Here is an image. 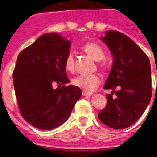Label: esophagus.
<instances>
[{"mask_svg": "<svg viewBox=\"0 0 157 157\" xmlns=\"http://www.w3.org/2000/svg\"><path fill=\"white\" fill-rule=\"evenodd\" d=\"M92 94L91 93H88V92H86V91H82V95L83 96H90Z\"/></svg>", "mask_w": 157, "mask_h": 157, "instance_id": "esophagus-1", "label": "esophagus"}]
</instances>
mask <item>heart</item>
I'll return each mask as SVG.
<instances>
[{
    "mask_svg": "<svg viewBox=\"0 0 157 157\" xmlns=\"http://www.w3.org/2000/svg\"><path fill=\"white\" fill-rule=\"evenodd\" d=\"M81 49L84 52L86 53L94 60L100 61L99 67L101 68H104L106 67L107 63L103 59L105 56L104 50L100 45L94 42H92V41H88L82 45ZM64 67H65V69L67 71H70V72H74L76 70L75 59H74L73 54L71 53L67 54L65 61H64ZM100 76L97 74L80 75L72 80V84L74 86L83 90L84 91H86V92H91V91L94 90L100 85Z\"/></svg>",
    "mask_w": 157,
    "mask_h": 157,
    "instance_id": "b5f03b06",
    "label": "heart"
}]
</instances>
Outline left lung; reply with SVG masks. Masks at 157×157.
Wrapping results in <instances>:
<instances>
[{"label":"left lung","instance_id":"1","mask_svg":"<svg viewBox=\"0 0 157 157\" xmlns=\"http://www.w3.org/2000/svg\"><path fill=\"white\" fill-rule=\"evenodd\" d=\"M103 40L113 56V66L104 86L112 92L107 95V105L98 117L110 128L125 129L140 118L151 100L150 61L136 43L120 32L108 31Z\"/></svg>","mask_w":157,"mask_h":157}]
</instances>
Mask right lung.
Wrapping results in <instances>:
<instances>
[{"label": "right lung", "instance_id": "obj_1", "mask_svg": "<svg viewBox=\"0 0 157 157\" xmlns=\"http://www.w3.org/2000/svg\"><path fill=\"white\" fill-rule=\"evenodd\" d=\"M69 48L70 40L47 33L18 54L13 71L16 99L22 117L37 129H52L64 123L81 98V89L66 86L64 61Z\"/></svg>", "mask_w": 157, "mask_h": 157}]
</instances>
